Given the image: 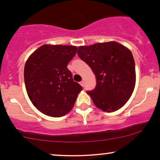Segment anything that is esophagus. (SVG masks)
Returning <instances> with one entry per match:
<instances>
[{"mask_svg": "<svg viewBox=\"0 0 160 160\" xmlns=\"http://www.w3.org/2000/svg\"><path fill=\"white\" fill-rule=\"evenodd\" d=\"M79 84H81V85L82 86V87H84V82H83V81H82V82H80Z\"/></svg>", "mask_w": 160, "mask_h": 160, "instance_id": "1", "label": "esophagus"}]
</instances>
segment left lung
I'll use <instances>...</instances> for the list:
<instances>
[{
  "mask_svg": "<svg viewBox=\"0 0 160 160\" xmlns=\"http://www.w3.org/2000/svg\"><path fill=\"white\" fill-rule=\"evenodd\" d=\"M77 54L97 78L95 89L87 92L95 106L107 112L124 106L136 85V67L131 51L110 41L79 46Z\"/></svg>",
  "mask_w": 160,
  "mask_h": 160,
  "instance_id": "obj_1",
  "label": "left lung"
}]
</instances>
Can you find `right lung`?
Listing matches in <instances>:
<instances>
[{
  "instance_id": "obj_1",
  "label": "right lung",
  "mask_w": 160,
  "mask_h": 160,
  "mask_svg": "<svg viewBox=\"0 0 160 160\" xmlns=\"http://www.w3.org/2000/svg\"><path fill=\"white\" fill-rule=\"evenodd\" d=\"M76 52L75 46L45 44L26 61L24 78L28 97L46 115L59 118L67 114L82 90L67 67Z\"/></svg>"
}]
</instances>
